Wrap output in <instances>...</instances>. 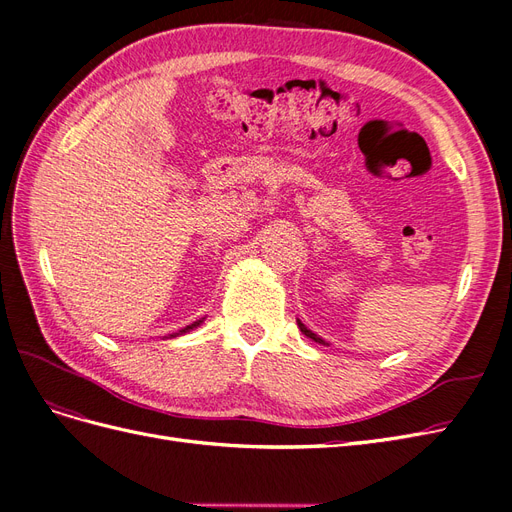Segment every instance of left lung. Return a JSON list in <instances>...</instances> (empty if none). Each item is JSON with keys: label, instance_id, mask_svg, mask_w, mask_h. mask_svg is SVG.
Masks as SVG:
<instances>
[{"label": "left lung", "instance_id": "left-lung-1", "mask_svg": "<svg viewBox=\"0 0 512 512\" xmlns=\"http://www.w3.org/2000/svg\"><path fill=\"white\" fill-rule=\"evenodd\" d=\"M297 324H299V329H301V333H303L305 337H309V339H314V342H316V344H322V346H329L327 342H324V339H322V337H318L316 333H312V331H309V329L305 327V324H303V322H301L299 318H297Z\"/></svg>", "mask_w": 512, "mask_h": 512}]
</instances>
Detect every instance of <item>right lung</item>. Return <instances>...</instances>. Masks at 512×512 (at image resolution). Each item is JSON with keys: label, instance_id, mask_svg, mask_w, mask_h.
Here are the masks:
<instances>
[{"label": "right lung", "instance_id": "1", "mask_svg": "<svg viewBox=\"0 0 512 512\" xmlns=\"http://www.w3.org/2000/svg\"><path fill=\"white\" fill-rule=\"evenodd\" d=\"M200 322H203V320H196L194 324H188V327H183V329H181L179 333H173V335H170V337H179V335H185V333H190L192 329H196V327H198V324H200Z\"/></svg>", "mask_w": 512, "mask_h": 512}]
</instances>
